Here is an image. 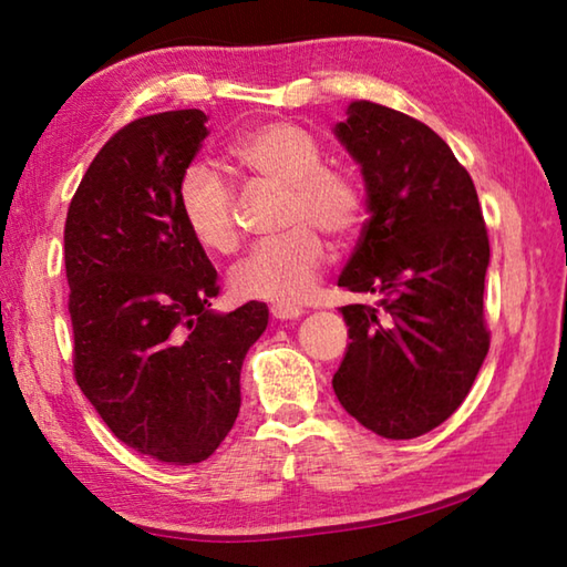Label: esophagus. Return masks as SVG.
Listing matches in <instances>:
<instances>
[{
    "instance_id": "1",
    "label": "esophagus",
    "mask_w": 567,
    "mask_h": 567,
    "mask_svg": "<svg viewBox=\"0 0 567 567\" xmlns=\"http://www.w3.org/2000/svg\"><path fill=\"white\" fill-rule=\"evenodd\" d=\"M270 312L275 320H297L302 315L300 307H295V305H272Z\"/></svg>"
}]
</instances>
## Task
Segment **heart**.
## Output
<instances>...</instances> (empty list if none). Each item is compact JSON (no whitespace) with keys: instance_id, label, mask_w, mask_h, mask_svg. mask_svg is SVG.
Wrapping results in <instances>:
<instances>
[{"instance_id":"obj_1","label":"heart","mask_w":567,"mask_h":567,"mask_svg":"<svg viewBox=\"0 0 567 567\" xmlns=\"http://www.w3.org/2000/svg\"><path fill=\"white\" fill-rule=\"evenodd\" d=\"M229 157L255 179L282 187L280 227L285 235L255 245L235 265L229 285L245 300L292 305L315 292L328 265L330 235L348 243L362 223V189L352 175L322 165L324 155L310 132L290 122L247 130L229 145ZM235 187L207 165H195L179 182V213L189 235L209 252L237 247Z\"/></svg>"}]
</instances>
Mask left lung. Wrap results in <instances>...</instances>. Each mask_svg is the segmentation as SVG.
I'll return each instance as SVG.
<instances>
[{"instance_id": "left-lung-1", "label": "left lung", "mask_w": 567, "mask_h": 567, "mask_svg": "<svg viewBox=\"0 0 567 567\" xmlns=\"http://www.w3.org/2000/svg\"><path fill=\"white\" fill-rule=\"evenodd\" d=\"M334 134L370 209L338 285L375 305L340 307L350 344L332 388L375 435L420 437L463 405L491 348L483 209L467 169L420 120L360 100Z\"/></svg>"}]
</instances>
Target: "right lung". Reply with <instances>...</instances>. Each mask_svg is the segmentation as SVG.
<instances>
[{"instance_id": "add662e5", "label": "right lung", "mask_w": 567, "mask_h": 567, "mask_svg": "<svg viewBox=\"0 0 567 567\" xmlns=\"http://www.w3.org/2000/svg\"><path fill=\"white\" fill-rule=\"evenodd\" d=\"M203 110L114 132L64 223L74 378L114 437L169 465L215 453L239 412V370L267 305L213 312L217 272L179 213V182L207 137Z\"/></svg>"}]
</instances>
